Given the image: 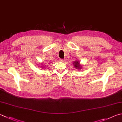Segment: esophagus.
Masks as SVG:
<instances>
[{
  "instance_id": "obj_1",
  "label": "esophagus",
  "mask_w": 122,
  "mask_h": 122,
  "mask_svg": "<svg viewBox=\"0 0 122 122\" xmlns=\"http://www.w3.org/2000/svg\"><path fill=\"white\" fill-rule=\"evenodd\" d=\"M59 61H60V62H64V61H65V60H64L63 59H60V60H59Z\"/></svg>"
}]
</instances>
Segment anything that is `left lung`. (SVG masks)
Returning <instances> with one entry per match:
<instances>
[{
	"label": "left lung",
	"instance_id": "1",
	"mask_svg": "<svg viewBox=\"0 0 122 122\" xmlns=\"http://www.w3.org/2000/svg\"><path fill=\"white\" fill-rule=\"evenodd\" d=\"M73 64H74V67H75V68H76V69L81 70V69H82L83 65H81L80 63V62H79L78 60H76L74 61Z\"/></svg>",
	"mask_w": 122,
	"mask_h": 122
}]
</instances>
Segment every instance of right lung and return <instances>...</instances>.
Instances as JSON below:
<instances>
[{
  "label": "right lung",
  "mask_w": 122,
  "mask_h": 122,
  "mask_svg": "<svg viewBox=\"0 0 122 122\" xmlns=\"http://www.w3.org/2000/svg\"><path fill=\"white\" fill-rule=\"evenodd\" d=\"M41 65H41V66H40V67H41V68L44 69V68H45L46 67V64H45V63H44V62L41 63Z\"/></svg>",
  "instance_id": "right-lung-1"
}]
</instances>
